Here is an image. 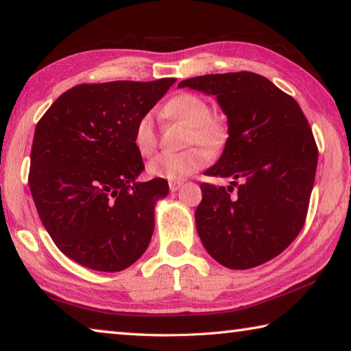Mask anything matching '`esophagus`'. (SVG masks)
I'll return each mask as SVG.
<instances>
[{"label": "esophagus", "mask_w": 351, "mask_h": 351, "mask_svg": "<svg viewBox=\"0 0 351 351\" xmlns=\"http://www.w3.org/2000/svg\"><path fill=\"white\" fill-rule=\"evenodd\" d=\"M181 186H182V181H171V182L169 184L170 192H176V190L181 189Z\"/></svg>", "instance_id": "obj_1"}]
</instances>
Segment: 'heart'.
Masks as SVG:
<instances>
[{"label":"heart","mask_w":351,"mask_h":351,"mask_svg":"<svg viewBox=\"0 0 351 351\" xmlns=\"http://www.w3.org/2000/svg\"><path fill=\"white\" fill-rule=\"evenodd\" d=\"M161 114L170 121H180L190 127L187 144H198L201 147H190L178 153H161L154 156L147 165L148 173L154 178L167 181H182L187 176L197 173L209 162L210 153L221 152L229 133L224 123L212 117L209 102L198 94L178 93L170 97L161 108ZM133 145L141 156H150L158 147V134L150 112L142 114L134 125Z\"/></svg>","instance_id":"heart-1"}]
</instances>
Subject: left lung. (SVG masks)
<instances>
[{
	"instance_id": "obj_1",
	"label": "left lung",
	"mask_w": 351,
	"mask_h": 351,
	"mask_svg": "<svg viewBox=\"0 0 351 351\" xmlns=\"http://www.w3.org/2000/svg\"><path fill=\"white\" fill-rule=\"evenodd\" d=\"M178 86L213 94L228 116L224 152L206 175L232 182H201L195 219L203 246L229 269L263 265L305 224L317 167L310 123L289 94L249 71L198 75Z\"/></svg>"
}]
</instances>
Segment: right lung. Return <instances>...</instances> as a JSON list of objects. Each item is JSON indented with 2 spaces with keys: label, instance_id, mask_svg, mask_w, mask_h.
Instances as JSON below:
<instances>
[{
  "label": "right lung",
  "instance_id": "1",
  "mask_svg": "<svg viewBox=\"0 0 351 351\" xmlns=\"http://www.w3.org/2000/svg\"><path fill=\"white\" fill-rule=\"evenodd\" d=\"M175 79L82 83L63 93L35 127L29 187L38 217L60 251L105 272L132 266L148 247L162 178L144 170L133 145L138 119Z\"/></svg>",
  "mask_w": 351,
  "mask_h": 351
}]
</instances>
